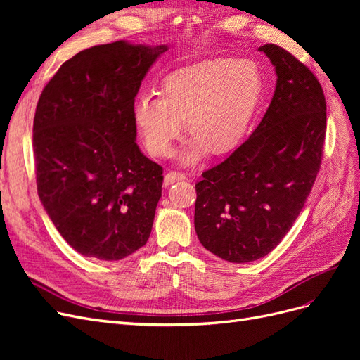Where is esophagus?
Masks as SVG:
<instances>
[{"label":"esophagus","instance_id":"1","mask_svg":"<svg viewBox=\"0 0 360 360\" xmlns=\"http://www.w3.org/2000/svg\"><path fill=\"white\" fill-rule=\"evenodd\" d=\"M184 179H186L184 174L177 172V171H169V172L165 174V177H163V184H165V186H169V184L180 181V180H184Z\"/></svg>","mask_w":360,"mask_h":360}]
</instances>
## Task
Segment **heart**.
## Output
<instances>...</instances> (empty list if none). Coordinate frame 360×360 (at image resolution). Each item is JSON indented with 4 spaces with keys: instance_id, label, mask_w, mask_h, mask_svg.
<instances>
[{
    "instance_id": "1",
    "label": "heart",
    "mask_w": 360,
    "mask_h": 360,
    "mask_svg": "<svg viewBox=\"0 0 360 360\" xmlns=\"http://www.w3.org/2000/svg\"><path fill=\"white\" fill-rule=\"evenodd\" d=\"M160 94L135 102L138 132L151 155L169 156L188 120L193 139L181 162L193 163L207 150L222 155L240 143L263 94V78L250 60L207 58L168 75Z\"/></svg>"
}]
</instances>
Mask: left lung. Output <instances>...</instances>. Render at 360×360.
<instances>
[{
	"label": "left lung",
	"mask_w": 360,
	"mask_h": 360,
	"mask_svg": "<svg viewBox=\"0 0 360 360\" xmlns=\"http://www.w3.org/2000/svg\"><path fill=\"white\" fill-rule=\"evenodd\" d=\"M258 51L278 76L267 111L252 135L195 184L201 245L237 264L263 258L290 231L317 179L326 135V99L314 73L274 43Z\"/></svg>",
	"instance_id": "8db88e82"
}]
</instances>
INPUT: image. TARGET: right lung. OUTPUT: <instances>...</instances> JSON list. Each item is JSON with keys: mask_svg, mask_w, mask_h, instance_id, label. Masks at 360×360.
Masks as SVG:
<instances>
[{"mask_svg": "<svg viewBox=\"0 0 360 360\" xmlns=\"http://www.w3.org/2000/svg\"><path fill=\"white\" fill-rule=\"evenodd\" d=\"M167 45L118 40L84 49L43 89L32 124L39 198L81 255L122 259L143 248L162 167L135 143V97Z\"/></svg>", "mask_w": 360, "mask_h": 360, "instance_id": "add662e5", "label": "right lung"}]
</instances>
